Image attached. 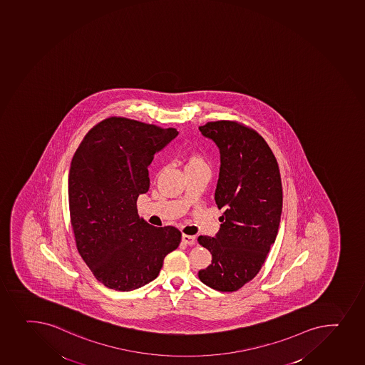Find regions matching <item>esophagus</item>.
Wrapping results in <instances>:
<instances>
[{"mask_svg":"<svg viewBox=\"0 0 365 365\" xmlns=\"http://www.w3.org/2000/svg\"><path fill=\"white\" fill-rule=\"evenodd\" d=\"M181 240H182V242L186 244V245H195V244H196V238H195L193 235H182Z\"/></svg>","mask_w":365,"mask_h":365,"instance_id":"obj_1","label":"esophagus"}]
</instances>
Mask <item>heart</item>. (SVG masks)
I'll list each match as a JSON object with an SVG mask.
<instances>
[{"label": "heart", "instance_id": "1", "mask_svg": "<svg viewBox=\"0 0 365 365\" xmlns=\"http://www.w3.org/2000/svg\"><path fill=\"white\" fill-rule=\"evenodd\" d=\"M182 163H184L185 172L191 170V169L207 167V161H205L203 155L196 153V151L185 153L184 156H182Z\"/></svg>", "mask_w": 365, "mask_h": 365}]
</instances>
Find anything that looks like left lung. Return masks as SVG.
Returning <instances> with one entry per match:
<instances>
[{
    "label": "left lung",
    "mask_w": 365,
    "mask_h": 365,
    "mask_svg": "<svg viewBox=\"0 0 365 365\" xmlns=\"http://www.w3.org/2000/svg\"><path fill=\"white\" fill-rule=\"evenodd\" d=\"M200 130L219 146L215 202L225 211L215 238L198 237L212 257L198 277L216 291H238L257 275L277 239L282 211L280 169L263 137L242 123L220 120Z\"/></svg>",
    "instance_id": "obj_1"
}]
</instances>
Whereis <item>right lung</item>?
Wrapping results in <instances>:
<instances>
[{
    "mask_svg": "<svg viewBox=\"0 0 365 365\" xmlns=\"http://www.w3.org/2000/svg\"><path fill=\"white\" fill-rule=\"evenodd\" d=\"M178 133L111 116L88 130L72 158L68 200L76 244L106 287L132 291L149 284L180 244V230L151 226L137 210L139 195L149 190L148 167Z\"/></svg>",
    "mask_w": 365,
    "mask_h": 365,
    "instance_id": "obj_1",
    "label": "right lung"
}]
</instances>
